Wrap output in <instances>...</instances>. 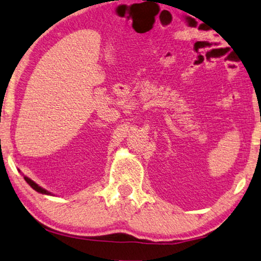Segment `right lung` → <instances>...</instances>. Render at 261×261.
Returning a JSON list of instances; mask_svg holds the SVG:
<instances>
[{"label": "right lung", "mask_w": 261, "mask_h": 261, "mask_svg": "<svg viewBox=\"0 0 261 261\" xmlns=\"http://www.w3.org/2000/svg\"><path fill=\"white\" fill-rule=\"evenodd\" d=\"M24 180H25L27 181V182L29 184V185H30L31 186V187L32 188H34L35 190H36V192H38V193H41V194H47V195H48V192H47V190H45V189H43V188H41V187H39V186L38 185H37V184H35L34 182V181H32L31 179H29V177H27V176H24Z\"/></svg>", "instance_id": "add662e5"}]
</instances>
